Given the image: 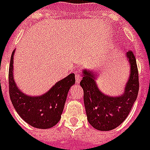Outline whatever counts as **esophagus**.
Instances as JSON below:
<instances>
[{
    "mask_svg": "<svg viewBox=\"0 0 150 150\" xmlns=\"http://www.w3.org/2000/svg\"><path fill=\"white\" fill-rule=\"evenodd\" d=\"M75 81H76L77 83H79V82H80V81H81V74H80L79 70H75Z\"/></svg>",
    "mask_w": 150,
    "mask_h": 150,
    "instance_id": "obj_1",
    "label": "esophagus"
}]
</instances>
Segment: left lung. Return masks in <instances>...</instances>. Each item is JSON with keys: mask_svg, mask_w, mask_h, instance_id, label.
Instances as JSON below:
<instances>
[{"mask_svg": "<svg viewBox=\"0 0 150 150\" xmlns=\"http://www.w3.org/2000/svg\"><path fill=\"white\" fill-rule=\"evenodd\" d=\"M127 57L130 64V75L124 94L111 97L103 94L96 83L95 72L84 70L80 82L83 89V101L88 122L96 129L108 131L115 129L129 115L139 91V75L134 53L129 50Z\"/></svg>", "mask_w": 150, "mask_h": 150, "instance_id": "8db88e82", "label": "left lung"}]
</instances>
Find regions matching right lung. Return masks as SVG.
Listing matches in <instances>:
<instances>
[{"label":"right lung","instance_id":"1","mask_svg":"<svg viewBox=\"0 0 150 150\" xmlns=\"http://www.w3.org/2000/svg\"><path fill=\"white\" fill-rule=\"evenodd\" d=\"M12 53L8 69V88L11 102L19 115L29 125L37 129H49L61 119L70 87L75 84L74 74L59 81L49 91L41 96H28L16 87L13 78Z\"/></svg>","mask_w":150,"mask_h":150}]
</instances>
